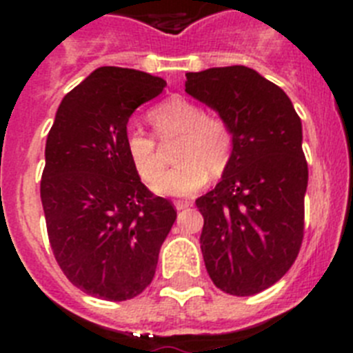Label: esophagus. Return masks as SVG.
I'll return each mask as SVG.
<instances>
[{"label": "esophagus", "instance_id": "esophagus-1", "mask_svg": "<svg viewBox=\"0 0 353 353\" xmlns=\"http://www.w3.org/2000/svg\"><path fill=\"white\" fill-rule=\"evenodd\" d=\"M189 207H191L189 201H174V208H176V210H185V208Z\"/></svg>", "mask_w": 353, "mask_h": 353}]
</instances>
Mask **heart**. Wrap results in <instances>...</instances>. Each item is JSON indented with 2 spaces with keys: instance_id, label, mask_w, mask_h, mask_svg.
<instances>
[{
  "instance_id": "heart-1",
  "label": "heart",
  "mask_w": 353,
  "mask_h": 353,
  "mask_svg": "<svg viewBox=\"0 0 353 353\" xmlns=\"http://www.w3.org/2000/svg\"><path fill=\"white\" fill-rule=\"evenodd\" d=\"M150 121L162 143L179 138L174 162L179 166L162 173L152 189L161 196H191L205 185L208 171L221 174L232 161L233 132L219 117L205 111L185 97H171L150 111ZM125 154L136 173L152 182L162 171L155 139L138 129L125 134Z\"/></svg>"
}]
</instances>
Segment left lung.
Listing matches in <instances>:
<instances>
[{
    "mask_svg": "<svg viewBox=\"0 0 353 353\" xmlns=\"http://www.w3.org/2000/svg\"><path fill=\"white\" fill-rule=\"evenodd\" d=\"M185 77V92L233 132L223 179L196 199L205 267L224 293L249 297L279 281L301 249L307 189L301 118L279 86L244 65Z\"/></svg>",
    "mask_w": 353,
    "mask_h": 353,
    "instance_id": "obj_1",
    "label": "left lung"
}]
</instances>
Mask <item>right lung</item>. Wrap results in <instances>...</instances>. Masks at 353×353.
<instances>
[{
	"mask_svg": "<svg viewBox=\"0 0 353 353\" xmlns=\"http://www.w3.org/2000/svg\"><path fill=\"white\" fill-rule=\"evenodd\" d=\"M164 86L134 68H97L63 97L48 134L40 198L52 252L72 285L104 301L152 283L176 219L125 154L130 114Z\"/></svg>",
	"mask_w": 353,
	"mask_h": 353,
	"instance_id": "right-lung-1",
	"label": "right lung"
}]
</instances>
